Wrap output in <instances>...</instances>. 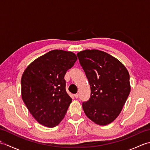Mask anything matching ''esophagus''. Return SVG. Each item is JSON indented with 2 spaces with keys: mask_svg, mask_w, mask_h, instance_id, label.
I'll return each instance as SVG.
<instances>
[{
  "mask_svg": "<svg viewBox=\"0 0 150 150\" xmlns=\"http://www.w3.org/2000/svg\"><path fill=\"white\" fill-rule=\"evenodd\" d=\"M75 97L76 98H79V93H76V94H75Z\"/></svg>",
  "mask_w": 150,
  "mask_h": 150,
  "instance_id": "1",
  "label": "esophagus"
}]
</instances>
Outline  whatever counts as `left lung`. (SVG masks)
Masks as SVG:
<instances>
[{"mask_svg":"<svg viewBox=\"0 0 150 150\" xmlns=\"http://www.w3.org/2000/svg\"><path fill=\"white\" fill-rule=\"evenodd\" d=\"M77 57L91 88L90 99L82 103L86 115L98 125L109 124L119 116L129 95L128 69L103 51L86 50Z\"/></svg>","mask_w":150,"mask_h":150,"instance_id":"1","label":"left lung"}]
</instances>
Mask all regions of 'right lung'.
Returning <instances> with one entry per match:
<instances>
[{"instance_id": "right-lung-1", "label": "right lung", "mask_w": 150, "mask_h": 150, "mask_svg": "<svg viewBox=\"0 0 150 150\" xmlns=\"http://www.w3.org/2000/svg\"><path fill=\"white\" fill-rule=\"evenodd\" d=\"M75 53L54 50L28 66L21 78L24 104L38 122L53 128L64 117L72 99L66 93L64 75L74 65Z\"/></svg>"}]
</instances>
